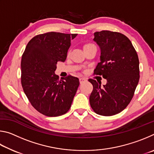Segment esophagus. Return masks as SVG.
Segmentation results:
<instances>
[{"label": "esophagus", "instance_id": "obj_1", "mask_svg": "<svg viewBox=\"0 0 154 154\" xmlns=\"http://www.w3.org/2000/svg\"><path fill=\"white\" fill-rule=\"evenodd\" d=\"M85 81H86V79H85V78H84V77H82V78H80V79H79L80 83H83L85 82Z\"/></svg>", "mask_w": 154, "mask_h": 154}]
</instances>
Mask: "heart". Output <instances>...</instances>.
<instances>
[{"instance_id": "heart-1", "label": "heart", "mask_w": 154, "mask_h": 154, "mask_svg": "<svg viewBox=\"0 0 154 154\" xmlns=\"http://www.w3.org/2000/svg\"><path fill=\"white\" fill-rule=\"evenodd\" d=\"M93 46H94V45H92V44H86V45H84V49L90 48V47H93Z\"/></svg>"}]
</instances>
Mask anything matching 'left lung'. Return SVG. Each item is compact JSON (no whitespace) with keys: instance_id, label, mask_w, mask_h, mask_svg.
<instances>
[{"instance_id":"1","label":"left lung","mask_w":154,"mask_h":154,"mask_svg":"<svg viewBox=\"0 0 154 154\" xmlns=\"http://www.w3.org/2000/svg\"><path fill=\"white\" fill-rule=\"evenodd\" d=\"M94 41L100 48V62L94 74L102 75L106 83L89 79L93 85L90 106L96 113L111 116L120 113L133 97L139 81V60L131 41L119 32H94Z\"/></svg>"}]
</instances>
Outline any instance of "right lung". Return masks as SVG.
<instances>
[{
    "mask_svg": "<svg viewBox=\"0 0 154 154\" xmlns=\"http://www.w3.org/2000/svg\"><path fill=\"white\" fill-rule=\"evenodd\" d=\"M77 34L50 32L38 35L27 44L21 62V83L28 100L36 111L57 117L71 108L79 85L71 75L59 81L57 62H64L71 40Z\"/></svg>",
    "mask_w": 154,
    "mask_h": 154,
    "instance_id": "1",
    "label": "right lung"
}]
</instances>
